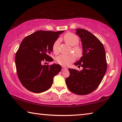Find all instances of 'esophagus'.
<instances>
[{
	"label": "esophagus",
	"instance_id": "obj_1",
	"mask_svg": "<svg viewBox=\"0 0 122 122\" xmlns=\"http://www.w3.org/2000/svg\"><path fill=\"white\" fill-rule=\"evenodd\" d=\"M65 69H67V68L65 67H62V71H64V70Z\"/></svg>",
	"mask_w": 122,
	"mask_h": 122
}]
</instances>
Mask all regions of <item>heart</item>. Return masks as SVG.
Masks as SVG:
<instances>
[{
    "mask_svg": "<svg viewBox=\"0 0 122 122\" xmlns=\"http://www.w3.org/2000/svg\"><path fill=\"white\" fill-rule=\"evenodd\" d=\"M63 39L66 44L71 46H73L71 47V49L76 57H78L81 56L82 54V49L79 46H77L79 42V38L76 34L73 33H67L63 36ZM60 42V40L57 39L53 44L52 50L55 54H57L59 53ZM75 59V55L73 54L69 55H60L56 57L55 61L57 63L61 66H67L72 62H73Z\"/></svg>",
    "mask_w": 122,
    "mask_h": 122,
    "instance_id": "1",
    "label": "heart"
}]
</instances>
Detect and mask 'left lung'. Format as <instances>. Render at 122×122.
<instances>
[{
	"instance_id": "left-lung-1",
	"label": "left lung",
	"mask_w": 122,
	"mask_h": 122,
	"mask_svg": "<svg viewBox=\"0 0 122 122\" xmlns=\"http://www.w3.org/2000/svg\"><path fill=\"white\" fill-rule=\"evenodd\" d=\"M76 30L82 41L83 56L75 65L83 69H68L70 75L66 83L71 92L85 95L94 92L104 77L107 69L106 51L102 43L90 32L80 28Z\"/></svg>"
}]
</instances>
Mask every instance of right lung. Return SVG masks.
Wrapping results in <instances>:
<instances>
[{"label": "right lung", "mask_w": 122, "mask_h": 122, "mask_svg": "<svg viewBox=\"0 0 122 122\" xmlns=\"http://www.w3.org/2000/svg\"><path fill=\"white\" fill-rule=\"evenodd\" d=\"M63 32L38 30L22 41L15 54V66L20 82L29 91L41 93L49 89L54 77L61 71L60 65L42 63L53 61L49 56L53 44Z\"/></svg>", "instance_id": "right-lung-1"}]
</instances>
